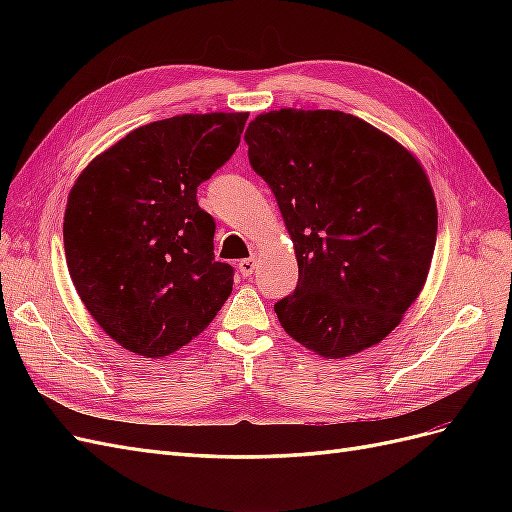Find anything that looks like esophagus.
I'll use <instances>...</instances> for the list:
<instances>
[{
  "label": "esophagus",
  "instance_id": "obj_1",
  "mask_svg": "<svg viewBox=\"0 0 512 512\" xmlns=\"http://www.w3.org/2000/svg\"><path fill=\"white\" fill-rule=\"evenodd\" d=\"M254 269H256V258H254V256H252V258H245V260L239 262V271H241L243 277H250V275L254 273Z\"/></svg>",
  "mask_w": 512,
  "mask_h": 512
}]
</instances>
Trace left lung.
Here are the masks:
<instances>
[{"instance_id":"obj_1","label":"left lung","mask_w":512,"mask_h":512,"mask_svg":"<svg viewBox=\"0 0 512 512\" xmlns=\"http://www.w3.org/2000/svg\"><path fill=\"white\" fill-rule=\"evenodd\" d=\"M294 243L284 331L324 359L389 335L421 292L438 235L429 179L408 149L342 111L282 108L245 132Z\"/></svg>"}]
</instances>
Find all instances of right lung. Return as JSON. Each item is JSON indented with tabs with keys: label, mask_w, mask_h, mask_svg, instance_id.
Here are the masks:
<instances>
[{
	"label": "right lung",
	"mask_w": 512,
	"mask_h": 512,
	"mask_svg": "<svg viewBox=\"0 0 512 512\" xmlns=\"http://www.w3.org/2000/svg\"><path fill=\"white\" fill-rule=\"evenodd\" d=\"M247 113L179 115L132 130L72 185L64 247L81 301L117 344L166 356L203 333L232 292L215 220L196 192L237 151Z\"/></svg>",
	"instance_id": "obj_1"
}]
</instances>
